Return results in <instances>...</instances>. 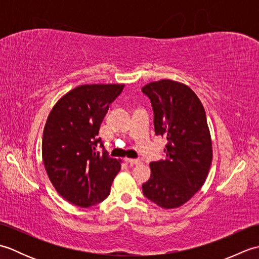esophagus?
Masks as SVG:
<instances>
[{"mask_svg":"<svg viewBox=\"0 0 259 259\" xmlns=\"http://www.w3.org/2000/svg\"><path fill=\"white\" fill-rule=\"evenodd\" d=\"M124 161L130 164H139L140 160L139 159H133V158H124Z\"/></svg>","mask_w":259,"mask_h":259,"instance_id":"34e87169","label":"esophagus"}]
</instances>
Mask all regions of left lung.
Wrapping results in <instances>:
<instances>
[{"label":"left lung","instance_id":"left-lung-1","mask_svg":"<svg viewBox=\"0 0 259 259\" xmlns=\"http://www.w3.org/2000/svg\"><path fill=\"white\" fill-rule=\"evenodd\" d=\"M141 91L150 99L156 135L168 141L167 158L150 162L151 176L142 192L158 206L177 208L201 188L211 164L205 109L189 87L176 81L150 82Z\"/></svg>","mask_w":259,"mask_h":259}]
</instances>
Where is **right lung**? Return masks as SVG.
<instances>
[{"label": "right lung", "mask_w": 259, "mask_h": 259, "mask_svg": "<svg viewBox=\"0 0 259 259\" xmlns=\"http://www.w3.org/2000/svg\"><path fill=\"white\" fill-rule=\"evenodd\" d=\"M124 84H84L63 96L49 114L43 131L42 158L47 174L65 200L82 208L110 194L120 171L119 160L104 149L99 129L110 103ZM100 146L103 151H96Z\"/></svg>", "instance_id": "add662e5"}]
</instances>
